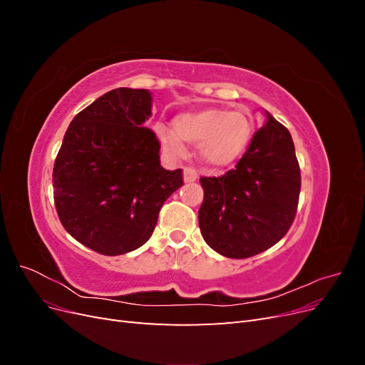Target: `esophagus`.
<instances>
[{"mask_svg":"<svg viewBox=\"0 0 365 365\" xmlns=\"http://www.w3.org/2000/svg\"><path fill=\"white\" fill-rule=\"evenodd\" d=\"M197 180V172L193 168H184V181L193 182Z\"/></svg>","mask_w":365,"mask_h":365,"instance_id":"34e87169","label":"esophagus"}]
</instances>
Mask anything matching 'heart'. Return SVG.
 I'll return each mask as SVG.
<instances>
[{
	"label": "heart",
	"mask_w": 365,
	"mask_h": 365,
	"mask_svg": "<svg viewBox=\"0 0 365 365\" xmlns=\"http://www.w3.org/2000/svg\"><path fill=\"white\" fill-rule=\"evenodd\" d=\"M173 128L175 131L163 125L155 126L160 145L169 155H184L185 141L197 145L201 160L215 168L236 161L251 137V120L245 113L219 108L181 114L173 120Z\"/></svg>",
	"instance_id": "obj_1"
}]
</instances>
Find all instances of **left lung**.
Segmentation results:
<instances>
[{
	"instance_id": "obj_1",
	"label": "left lung",
	"mask_w": 365,
	"mask_h": 365,
	"mask_svg": "<svg viewBox=\"0 0 365 365\" xmlns=\"http://www.w3.org/2000/svg\"><path fill=\"white\" fill-rule=\"evenodd\" d=\"M236 169L202 176L200 228L210 248L230 259L267 251L288 233L297 213L302 176L294 141L269 113Z\"/></svg>"
}]
</instances>
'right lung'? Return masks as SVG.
<instances>
[{
	"mask_svg": "<svg viewBox=\"0 0 365 365\" xmlns=\"http://www.w3.org/2000/svg\"><path fill=\"white\" fill-rule=\"evenodd\" d=\"M148 90L117 88L70 123L54 161L53 195L63 228L82 245L120 256L145 245L181 169L160 164V141L145 128Z\"/></svg>",
	"mask_w": 365,
	"mask_h": 365,
	"instance_id": "right-lung-1",
	"label": "right lung"
}]
</instances>
